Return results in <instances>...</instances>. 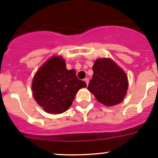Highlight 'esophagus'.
I'll list each match as a JSON object with an SVG mask.
<instances>
[{
	"label": "esophagus",
	"mask_w": 158,
	"mask_h": 158,
	"mask_svg": "<svg viewBox=\"0 0 158 158\" xmlns=\"http://www.w3.org/2000/svg\"><path fill=\"white\" fill-rule=\"evenodd\" d=\"M84 81H85V83H86L87 85H88L89 82V79H88V78H85V79H84Z\"/></svg>",
	"instance_id": "34e87169"
}]
</instances>
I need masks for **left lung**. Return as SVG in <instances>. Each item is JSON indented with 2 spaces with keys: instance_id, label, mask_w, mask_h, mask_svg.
I'll return each instance as SVG.
<instances>
[{
  "instance_id": "1",
  "label": "left lung",
  "mask_w": 158,
  "mask_h": 158,
  "mask_svg": "<svg viewBox=\"0 0 158 158\" xmlns=\"http://www.w3.org/2000/svg\"><path fill=\"white\" fill-rule=\"evenodd\" d=\"M92 70L88 89L95 98L106 106L120 103L128 86L126 73L110 59H98Z\"/></svg>"
}]
</instances>
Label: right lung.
I'll return each mask as SVG.
<instances>
[{
    "label": "right lung",
    "instance_id": "add662e5",
    "mask_svg": "<svg viewBox=\"0 0 158 158\" xmlns=\"http://www.w3.org/2000/svg\"><path fill=\"white\" fill-rule=\"evenodd\" d=\"M86 87L77 78L74 69L68 70L63 59L52 56L33 77V95L40 106L48 113L61 114L70 107L75 95Z\"/></svg>",
    "mask_w": 158,
    "mask_h": 158
}]
</instances>
